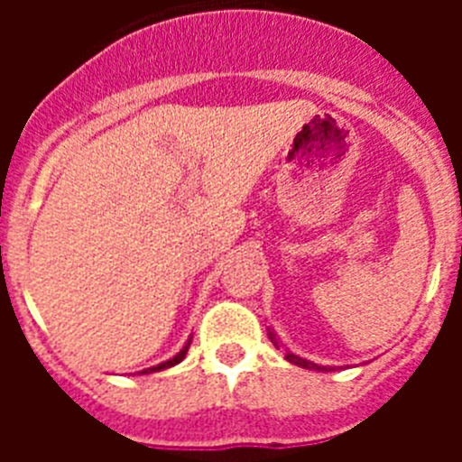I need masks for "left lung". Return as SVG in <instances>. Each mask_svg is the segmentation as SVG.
Segmentation results:
<instances>
[{
    "instance_id": "1",
    "label": "left lung",
    "mask_w": 462,
    "mask_h": 462,
    "mask_svg": "<svg viewBox=\"0 0 462 462\" xmlns=\"http://www.w3.org/2000/svg\"><path fill=\"white\" fill-rule=\"evenodd\" d=\"M268 337H271V340H273V345H275V346H280V340H277L275 330H271V328H268ZM284 358H287L289 363H293V365H300V368H308V370H319V373H330V370H333V368H326V365H317V363L308 361V358H300V356H296V354H291V352H287V354H284Z\"/></svg>"
}]
</instances>
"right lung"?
<instances>
[{
	"mask_svg": "<svg viewBox=\"0 0 462 462\" xmlns=\"http://www.w3.org/2000/svg\"><path fill=\"white\" fill-rule=\"evenodd\" d=\"M189 342H191V337L189 340L185 342V346H182L180 352L175 354L173 358H169V361H164V363H159V365H154V368H148V370H143V374H148V373H159V370H166V368H173V365H178V363L182 361V358H185V354H187V349H189Z\"/></svg>",
	"mask_w": 462,
	"mask_h": 462,
	"instance_id": "right-lung-1",
	"label": "right lung"
}]
</instances>
